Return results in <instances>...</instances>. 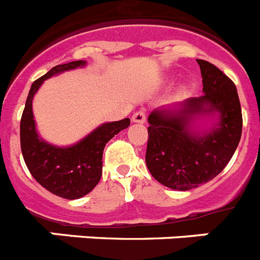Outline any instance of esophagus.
<instances>
[{
    "label": "esophagus",
    "instance_id": "obj_1",
    "mask_svg": "<svg viewBox=\"0 0 260 260\" xmlns=\"http://www.w3.org/2000/svg\"><path fill=\"white\" fill-rule=\"evenodd\" d=\"M145 119H146V115H145V112L143 111V110H140V111L135 112V114H133V116H132L133 123L143 124V123H145Z\"/></svg>",
    "mask_w": 260,
    "mask_h": 260
}]
</instances>
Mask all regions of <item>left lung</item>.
Listing matches in <instances>:
<instances>
[{
    "label": "left lung",
    "mask_w": 260,
    "mask_h": 260,
    "mask_svg": "<svg viewBox=\"0 0 260 260\" xmlns=\"http://www.w3.org/2000/svg\"><path fill=\"white\" fill-rule=\"evenodd\" d=\"M203 94L179 108H161L149 115L145 161L155 180L179 191L195 188L217 177L233 157L242 135V111L236 85L205 60H196ZM217 112L209 131L193 133L190 123L200 114Z\"/></svg>",
    "instance_id": "1"
}]
</instances>
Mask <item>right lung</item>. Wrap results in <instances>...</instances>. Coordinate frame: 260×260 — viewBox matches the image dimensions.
<instances>
[{
    "label": "right lung",
    "instance_id": "obj_1",
    "mask_svg": "<svg viewBox=\"0 0 260 260\" xmlns=\"http://www.w3.org/2000/svg\"><path fill=\"white\" fill-rule=\"evenodd\" d=\"M78 60L56 65L31 86L21 119V149L31 175L40 186L60 198L80 199L87 195L102 177V155L106 144L131 124L129 119L105 123L85 139L68 148L51 145L40 139L35 128L32 99L42 83L55 74L83 67Z\"/></svg>",
    "mask_w": 260,
    "mask_h": 260
}]
</instances>
